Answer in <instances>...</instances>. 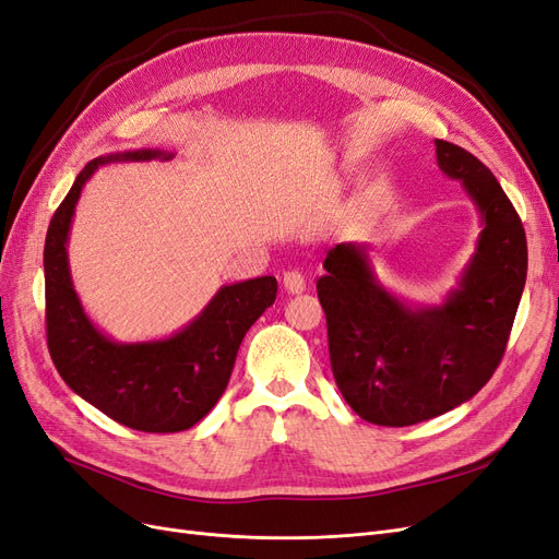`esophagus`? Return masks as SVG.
Masks as SVG:
<instances>
[{
	"label": "esophagus",
	"mask_w": 559,
	"mask_h": 559,
	"mask_svg": "<svg viewBox=\"0 0 559 559\" xmlns=\"http://www.w3.org/2000/svg\"><path fill=\"white\" fill-rule=\"evenodd\" d=\"M284 289L289 294H302L306 292V277L298 270H289V273H284Z\"/></svg>",
	"instance_id": "esophagus-1"
}]
</instances>
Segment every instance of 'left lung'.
Returning <instances> with one entry per match:
<instances>
[{
	"label": "left lung",
	"mask_w": 559,
	"mask_h": 559,
	"mask_svg": "<svg viewBox=\"0 0 559 559\" xmlns=\"http://www.w3.org/2000/svg\"><path fill=\"white\" fill-rule=\"evenodd\" d=\"M436 160L462 181L483 226L441 306L386 292L357 242L329 249L326 275L317 280L335 384L370 425L411 427L476 396L503 357L527 280V238L497 177L443 140Z\"/></svg>",
	"instance_id": "obj_1"
}]
</instances>
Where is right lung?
Here are the masks:
<instances>
[{
	"instance_id": "obj_1",
	"label": "right lung",
	"mask_w": 559,
	"mask_h": 559,
	"mask_svg": "<svg viewBox=\"0 0 559 559\" xmlns=\"http://www.w3.org/2000/svg\"><path fill=\"white\" fill-rule=\"evenodd\" d=\"M138 148L91 160L56 210L44 245L46 337L60 378L107 417L146 433L191 429L226 392L245 333L277 298L275 277L226 284L193 321L163 341L116 343L99 331L74 292L67 240L83 186L99 165L170 160Z\"/></svg>"
}]
</instances>
